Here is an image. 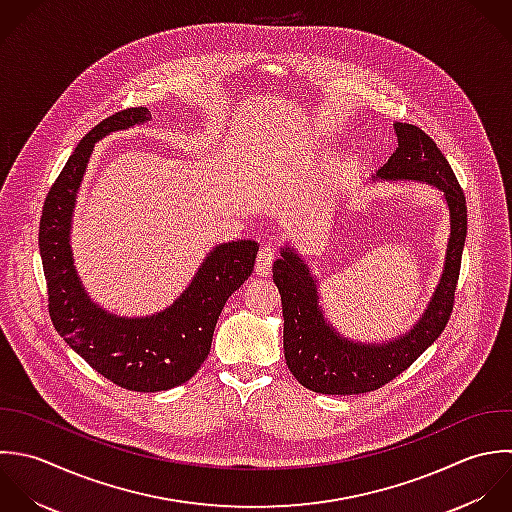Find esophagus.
<instances>
[{"label": "esophagus", "instance_id": "obj_1", "mask_svg": "<svg viewBox=\"0 0 512 512\" xmlns=\"http://www.w3.org/2000/svg\"><path fill=\"white\" fill-rule=\"evenodd\" d=\"M273 261H275V249L271 245H263L257 253V263H255V271L257 275L261 277H267L271 273V267H273Z\"/></svg>", "mask_w": 512, "mask_h": 512}]
</instances>
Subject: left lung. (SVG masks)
Wrapping results in <instances>:
<instances>
[{
  "mask_svg": "<svg viewBox=\"0 0 512 512\" xmlns=\"http://www.w3.org/2000/svg\"><path fill=\"white\" fill-rule=\"evenodd\" d=\"M397 151L377 171V179L425 181L445 193L451 215L441 281L417 325L387 343H359L341 337L319 307L317 279L307 263L283 247L273 263V281L283 305V349L293 377L309 391L323 395H361L377 391L409 369L445 331L453 313L461 257L467 239L465 193L437 147L417 125L395 123Z\"/></svg>",
  "mask_w": 512,
  "mask_h": 512,
  "instance_id": "obj_1",
  "label": "left lung"
}]
</instances>
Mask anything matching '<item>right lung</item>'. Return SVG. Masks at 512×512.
<instances>
[{
    "mask_svg": "<svg viewBox=\"0 0 512 512\" xmlns=\"http://www.w3.org/2000/svg\"><path fill=\"white\" fill-rule=\"evenodd\" d=\"M147 107H129L97 123L73 149L51 185L39 221V255L47 283V307L55 331L111 383L155 393L189 381L209 355L217 319L253 273L259 245L231 241L217 245L201 263L179 299L151 317H117L85 293L69 245L77 189L95 141L149 121Z\"/></svg>",
    "mask_w": 512,
    "mask_h": 512,
    "instance_id": "add662e5",
    "label": "right lung"
}]
</instances>
